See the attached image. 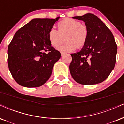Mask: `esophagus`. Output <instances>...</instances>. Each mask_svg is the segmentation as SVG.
Segmentation results:
<instances>
[{
  "mask_svg": "<svg viewBox=\"0 0 124 124\" xmlns=\"http://www.w3.org/2000/svg\"><path fill=\"white\" fill-rule=\"evenodd\" d=\"M65 54V52H61V54H62V56H64V55Z\"/></svg>",
  "mask_w": 124,
  "mask_h": 124,
  "instance_id": "1",
  "label": "esophagus"
}]
</instances>
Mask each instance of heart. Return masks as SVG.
<instances>
[{
	"instance_id": "heart-1",
	"label": "heart",
	"mask_w": 124,
	"mask_h": 124,
	"mask_svg": "<svg viewBox=\"0 0 124 124\" xmlns=\"http://www.w3.org/2000/svg\"><path fill=\"white\" fill-rule=\"evenodd\" d=\"M58 30L51 28L48 32V38L51 45L58 47L64 42H67L59 47L61 51L73 52L85 46L89 36L88 28L81 21L66 18L57 24Z\"/></svg>"
}]
</instances>
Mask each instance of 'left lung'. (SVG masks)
Masks as SVG:
<instances>
[{"instance_id":"8db88e82","label":"left lung","mask_w":124,"mask_h":124,"mask_svg":"<svg viewBox=\"0 0 124 124\" xmlns=\"http://www.w3.org/2000/svg\"><path fill=\"white\" fill-rule=\"evenodd\" d=\"M73 18L82 20L89 30L88 40L81 51L71 54L69 68L72 78L82 85L103 82L114 69L117 45L114 36L97 16L87 13Z\"/></svg>"}]
</instances>
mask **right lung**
<instances>
[{
    "label": "right lung",
    "instance_id": "1",
    "mask_svg": "<svg viewBox=\"0 0 124 124\" xmlns=\"http://www.w3.org/2000/svg\"><path fill=\"white\" fill-rule=\"evenodd\" d=\"M59 18L33 19L16 32L8 46L7 63L20 85L39 87L50 78L61 53L52 46L48 32Z\"/></svg>",
    "mask_w": 124,
    "mask_h": 124
}]
</instances>
